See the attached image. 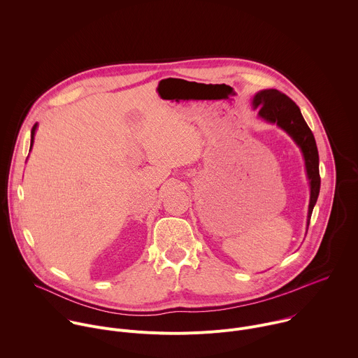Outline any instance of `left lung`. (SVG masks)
I'll list each match as a JSON object with an SVG mask.
<instances>
[{
  "mask_svg": "<svg viewBox=\"0 0 358 358\" xmlns=\"http://www.w3.org/2000/svg\"><path fill=\"white\" fill-rule=\"evenodd\" d=\"M252 105L259 110V117L268 123L277 124L301 148L305 159L306 176L310 187L309 207H308V227L312 215V210L316 204L320 176H319V155L315 143V137L303 120L299 108L285 94L277 90H264L253 96Z\"/></svg>",
  "mask_w": 358,
  "mask_h": 358,
  "instance_id": "obj_1",
  "label": "left lung"
}]
</instances>
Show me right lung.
Here are the masks:
<instances>
[{
    "mask_svg": "<svg viewBox=\"0 0 358 358\" xmlns=\"http://www.w3.org/2000/svg\"><path fill=\"white\" fill-rule=\"evenodd\" d=\"M36 127H38V123L34 126V129H32V133H31V148H32V145H34V137H35V131H36Z\"/></svg>",
    "mask_w": 358,
    "mask_h": 358,
    "instance_id": "add662e5",
    "label": "right lung"
}]
</instances>
